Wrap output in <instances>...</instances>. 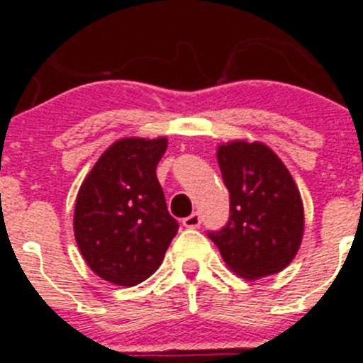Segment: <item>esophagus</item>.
Masks as SVG:
<instances>
[{"label":"esophagus","instance_id":"obj_1","mask_svg":"<svg viewBox=\"0 0 363 363\" xmlns=\"http://www.w3.org/2000/svg\"><path fill=\"white\" fill-rule=\"evenodd\" d=\"M182 223H184V227H187V229H196V227H200L201 223V216L198 213H192L191 216L184 218Z\"/></svg>","mask_w":363,"mask_h":363}]
</instances>
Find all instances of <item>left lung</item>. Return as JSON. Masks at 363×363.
Wrapping results in <instances>:
<instances>
[{
    "instance_id": "8db88e82",
    "label": "left lung",
    "mask_w": 363,
    "mask_h": 363,
    "mask_svg": "<svg viewBox=\"0 0 363 363\" xmlns=\"http://www.w3.org/2000/svg\"><path fill=\"white\" fill-rule=\"evenodd\" d=\"M230 216L209 233L227 267L259 280L284 271L303 238V201L289 169L262 142L233 140L216 150Z\"/></svg>"
}]
</instances>
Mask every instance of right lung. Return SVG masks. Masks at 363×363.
I'll use <instances>...</instances> for the list:
<instances>
[{
  "label": "right lung",
  "instance_id": "right-lung-1",
  "mask_svg": "<svg viewBox=\"0 0 363 363\" xmlns=\"http://www.w3.org/2000/svg\"><path fill=\"white\" fill-rule=\"evenodd\" d=\"M167 138H121L83 179L74 207V236L99 278L133 287L156 272L178 233L156 165Z\"/></svg>",
  "mask_w": 363,
  "mask_h": 363
}]
</instances>
